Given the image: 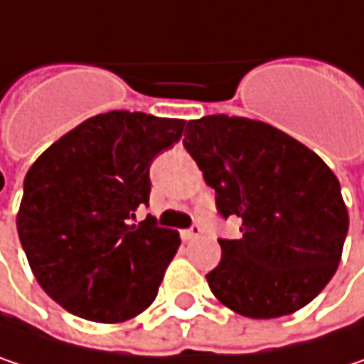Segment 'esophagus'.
Listing matches in <instances>:
<instances>
[{"label":"esophagus","instance_id":"obj_1","mask_svg":"<svg viewBox=\"0 0 364 364\" xmlns=\"http://www.w3.org/2000/svg\"><path fill=\"white\" fill-rule=\"evenodd\" d=\"M180 236H182L184 242H191V240H195V238L200 236V228H198V225H193V228H188V230H182Z\"/></svg>","mask_w":364,"mask_h":364}]
</instances>
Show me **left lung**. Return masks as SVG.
I'll list each match as a JSON object with an SVG mask.
<instances>
[{"instance_id": "1", "label": "left lung", "mask_w": 364, "mask_h": 364, "mask_svg": "<svg viewBox=\"0 0 364 364\" xmlns=\"http://www.w3.org/2000/svg\"><path fill=\"white\" fill-rule=\"evenodd\" d=\"M184 146L218 211L242 221V236L220 240V265L207 273L215 299L250 319L306 306L333 277L348 234L336 173L296 139L248 117L191 119Z\"/></svg>"}]
</instances>
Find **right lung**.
I'll list each match as a JSON object with an SVG mask.
<instances>
[{
  "instance_id": "1",
  "label": "right lung",
  "mask_w": 364,
  "mask_h": 364,
  "mask_svg": "<svg viewBox=\"0 0 364 364\" xmlns=\"http://www.w3.org/2000/svg\"><path fill=\"white\" fill-rule=\"evenodd\" d=\"M184 119L99 114L51 144L24 178L16 228L41 288L68 313L97 323L141 315L157 296L180 234L149 205L151 161L180 141Z\"/></svg>"
}]
</instances>
